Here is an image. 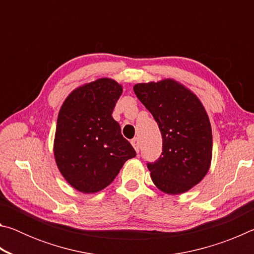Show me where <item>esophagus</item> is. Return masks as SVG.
<instances>
[{"label":"esophagus","instance_id":"1","mask_svg":"<svg viewBox=\"0 0 254 254\" xmlns=\"http://www.w3.org/2000/svg\"><path fill=\"white\" fill-rule=\"evenodd\" d=\"M131 143L133 145V148L135 149V151L139 152V150H140V140L137 139V137H134V139L131 141Z\"/></svg>","mask_w":254,"mask_h":254}]
</instances>
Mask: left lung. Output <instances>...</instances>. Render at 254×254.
I'll return each mask as SVG.
<instances>
[{
  "label": "left lung",
  "instance_id": "1",
  "mask_svg": "<svg viewBox=\"0 0 254 254\" xmlns=\"http://www.w3.org/2000/svg\"><path fill=\"white\" fill-rule=\"evenodd\" d=\"M133 91L162 135L160 158L147 163L152 182L166 194H183L198 184L210 167L208 115L198 97L174 79L136 84Z\"/></svg>",
  "mask_w": 254,
  "mask_h": 254
}]
</instances>
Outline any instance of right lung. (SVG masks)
I'll return each mask as SVG.
<instances>
[{"mask_svg":"<svg viewBox=\"0 0 254 254\" xmlns=\"http://www.w3.org/2000/svg\"><path fill=\"white\" fill-rule=\"evenodd\" d=\"M122 86L100 78L72 91L60 107L54 153L60 174L85 194L104 189L113 182L135 150L121 134L112 117Z\"/></svg>","mask_w":254,"mask_h":254,"instance_id":"1","label":"right lung"}]
</instances>
